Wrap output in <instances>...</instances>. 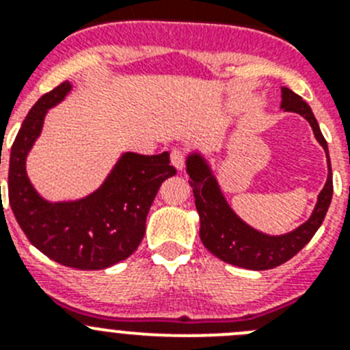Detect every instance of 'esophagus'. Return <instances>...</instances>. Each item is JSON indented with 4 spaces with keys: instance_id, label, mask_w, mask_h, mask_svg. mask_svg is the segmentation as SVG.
<instances>
[{
    "instance_id": "34e87169",
    "label": "esophagus",
    "mask_w": 350,
    "mask_h": 350,
    "mask_svg": "<svg viewBox=\"0 0 350 350\" xmlns=\"http://www.w3.org/2000/svg\"><path fill=\"white\" fill-rule=\"evenodd\" d=\"M170 159H172V165L177 170H182L185 166V152L182 148H173L172 154H170Z\"/></svg>"
}]
</instances>
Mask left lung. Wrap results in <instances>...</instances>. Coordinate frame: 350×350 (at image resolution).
Here are the masks:
<instances>
[{
  "instance_id": "left-lung-1",
  "label": "left lung",
  "mask_w": 350,
  "mask_h": 350,
  "mask_svg": "<svg viewBox=\"0 0 350 350\" xmlns=\"http://www.w3.org/2000/svg\"><path fill=\"white\" fill-rule=\"evenodd\" d=\"M286 112H296L310 122L314 135L317 138L327 156V144L321 133L319 124L312 113L310 107L301 100V96L291 89L282 88V105ZM327 180L317 198V205L312 212L310 219L303 222L291 233L280 237H270L254 228L247 226L237 213L231 210L228 202L222 196L215 177L210 172L208 165L200 154H191L187 157V173L189 184L194 193V203L200 213V238L203 245L217 256L221 261L230 262L234 267L247 268V270H270L280 267L282 262L289 261L303 247L307 245L323 224L326 212L329 208L333 196L332 163L327 156Z\"/></svg>"
}]
</instances>
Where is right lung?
<instances>
[{"label": "right lung", "mask_w": 350, "mask_h": 350, "mask_svg": "<svg viewBox=\"0 0 350 350\" xmlns=\"http://www.w3.org/2000/svg\"><path fill=\"white\" fill-rule=\"evenodd\" d=\"M70 89V82L59 83L24 119L8 161V202L21 230L40 252L64 267L103 270L137 250L159 185L177 170L170 165L168 152H126L105 184L88 198L66 203L40 198L26 175V156L42 131L47 110Z\"/></svg>", "instance_id": "1"}]
</instances>
